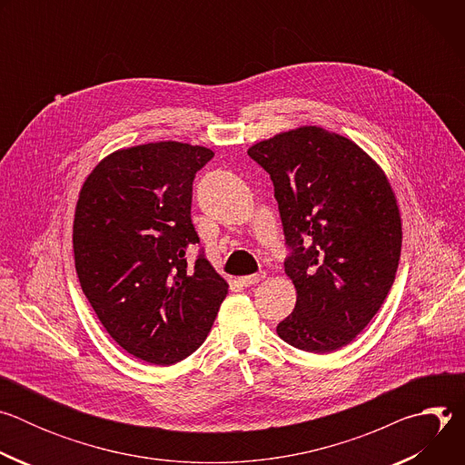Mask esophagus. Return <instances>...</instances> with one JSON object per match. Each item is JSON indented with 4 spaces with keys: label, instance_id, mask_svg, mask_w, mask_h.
<instances>
[{
    "label": "esophagus",
    "instance_id": "1",
    "mask_svg": "<svg viewBox=\"0 0 465 465\" xmlns=\"http://www.w3.org/2000/svg\"><path fill=\"white\" fill-rule=\"evenodd\" d=\"M262 278H264V272L252 274V276H242V278H239V283H241L242 287H250V285H257Z\"/></svg>",
    "mask_w": 465,
    "mask_h": 465
}]
</instances>
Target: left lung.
Masks as SVG:
<instances>
[{"mask_svg":"<svg viewBox=\"0 0 465 465\" xmlns=\"http://www.w3.org/2000/svg\"><path fill=\"white\" fill-rule=\"evenodd\" d=\"M271 174L287 246L294 311L276 331L309 353L350 342L384 303L401 255V215L384 171L322 126L280 132L248 149Z\"/></svg>","mask_w":465,"mask_h":465,"instance_id":"obj_1","label":"left lung"}]
</instances>
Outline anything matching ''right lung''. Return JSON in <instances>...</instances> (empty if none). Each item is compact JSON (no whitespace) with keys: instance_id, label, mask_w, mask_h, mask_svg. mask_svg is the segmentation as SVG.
I'll return each instance as SVG.
<instances>
[{"instance_id":"add662e5","label":"right lung","mask_w":465,"mask_h":465,"mask_svg":"<svg viewBox=\"0 0 465 465\" xmlns=\"http://www.w3.org/2000/svg\"><path fill=\"white\" fill-rule=\"evenodd\" d=\"M213 151L180 142L119 149L84 180L74 221L75 271L108 335L171 366L204 342L228 294L212 262L187 253L193 180Z\"/></svg>"}]
</instances>
